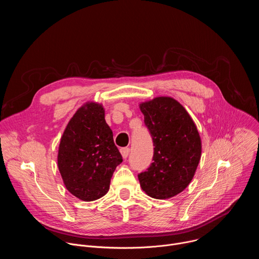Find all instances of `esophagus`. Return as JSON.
I'll return each instance as SVG.
<instances>
[{
	"instance_id": "obj_1",
	"label": "esophagus",
	"mask_w": 259,
	"mask_h": 259,
	"mask_svg": "<svg viewBox=\"0 0 259 259\" xmlns=\"http://www.w3.org/2000/svg\"><path fill=\"white\" fill-rule=\"evenodd\" d=\"M120 152H121V154H122V157H123L124 159H126V158L129 156L130 150H129V147H123V149L120 150Z\"/></svg>"
}]
</instances>
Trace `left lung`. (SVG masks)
<instances>
[{
  "label": "left lung",
  "mask_w": 259,
  "mask_h": 259,
  "mask_svg": "<svg viewBox=\"0 0 259 259\" xmlns=\"http://www.w3.org/2000/svg\"><path fill=\"white\" fill-rule=\"evenodd\" d=\"M154 142L153 163L138 174L143 192L154 199H169L186 189L199 165L202 143L198 129L172 97H156L139 105Z\"/></svg>",
  "instance_id": "left-lung-1"
}]
</instances>
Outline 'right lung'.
<instances>
[{"instance_id":"obj_1","label":"right lung","mask_w":259,"mask_h":259,"mask_svg":"<svg viewBox=\"0 0 259 259\" xmlns=\"http://www.w3.org/2000/svg\"><path fill=\"white\" fill-rule=\"evenodd\" d=\"M123 162L113 131L104 120V108L96 102L81 106L60 139L57 164L66 190L89 202L103 197L110 178Z\"/></svg>"}]
</instances>
